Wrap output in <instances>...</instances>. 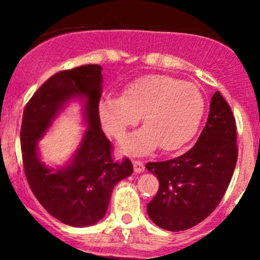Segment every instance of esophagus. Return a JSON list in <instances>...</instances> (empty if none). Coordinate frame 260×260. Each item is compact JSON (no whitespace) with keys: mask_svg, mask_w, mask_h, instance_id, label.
I'll return each instance as SVG.
<instances>
[{"mask_svg":"<svg viewBox=\"0 0 260 260\" xmlns=\"http://www.w3.org/2000/svg\"><path fill=\"white\" fill-rule=\"evenodd\" d=\"M133 169H134V172L136 174H142V172H144V164L140 160H133Z\"/></svg>","mask_w":260,"mask_h":260,"instance_id":"esophagus-1","label":"esophagus"}]
</instances>
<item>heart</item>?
Listing matches in <instances>:
<instances>
[{
	"mask_svg": "<svg viewBox=\"0 0 260 260\" xmlns=\"http://www.w3.org/2000/svg\"><path fill=\"white\" fill-rule=\"evenodd\" d=\"M205 112L204 95L192 83L149 74L129 83L120 98L103 96L98 105L101 124L115 138L139 120L144 128L122 142L124 153L145 155L159 145L176 150L194 136Z\"/></svg>",
	"mask_w": 260,
	"mask_h": 260,
	"instance_id": "heart-1",
	"label": "heart"
}]
</instances>
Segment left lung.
I'll return each mask as SVG.
<instances>
[{"label":"left lung","instance_id":"1","mask_svg":"<svg viewBox=\"0 0 260 260\" xmlns=\"http://www.w3.org/2000/svg\"><path fill=\"white\" fill-rule=\"evenodd\" d=\"M236 140L231 107L215 91L207 124L194 147L176 159L145 165L160 183L147 205L155 225L172 232L184 231L213 213L234 175L238 155Z\"/></svg>","mask_w":260,"mask_h":260}]
</instances>
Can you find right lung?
I'll return each mask as SVG.
<instances>
[{"mask_svg":"<svg viewBox=\"0 0 260 260\" xmlns=\"http://www.w3.org/2000/svg\"><path fill=\"white\" fill-rule=\"evenodd\" d=\"M101 66L85 64L53 74L26 104L20 128L24 172L30 189L50 215L73 228H86L105 216L111 193L132 175L129 159L116 162L111 143L101 129L98 105L103 89ZM73 100L83 103L87 128L81 144L63 167L40 160L38 140Z\"/></svg>","mask_w":260,"mask_h":260,"instance_id":"obj_1","label":"right lung"}]
</instances>
